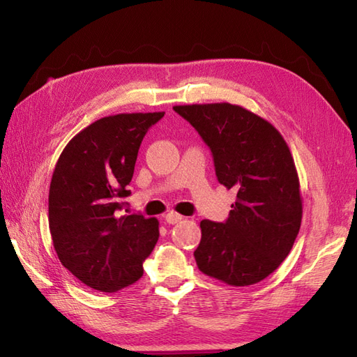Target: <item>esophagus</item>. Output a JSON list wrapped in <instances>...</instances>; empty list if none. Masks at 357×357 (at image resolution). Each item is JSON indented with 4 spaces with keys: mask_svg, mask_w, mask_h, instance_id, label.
Masks as SVG:
<instances>
[{
    "mask_svg": "<svg viewBox=\"0 0 357 357\" xmlns=\"http://www.w3.org/2000/svg\"><path fill=\"white\" fill-rule=\"evenodd\" d=\"M181 219H183V216L176 213V211H170V213L165 215V222L167 224H178Z\"/></svg>",
    "mask_w": 357,
    "mask_h": 357,
    "instance_id": "1",
    "label": "esophagus"
}]
</instances>
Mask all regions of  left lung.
Returning a JSON list of instances; mask_svg holds the SVG:
<instances>
[{"label":"left lung","instance_id":"left-lung-1","mask_svg":"<svg viewBox=\"0 0 357 357\" xmlns=\"http://www.w3.org/2000/svg\"><path fill=\"white\" fill-rule=\"evenodd\" d=\"M213 155L219 184L236 192L225 222L201 221L198 268L222 282H261L290 253L302 221L299 178L268 121L229 102L174 105Z\"/></svg>","mask_w":357,"mask_h":357}]
</instances>
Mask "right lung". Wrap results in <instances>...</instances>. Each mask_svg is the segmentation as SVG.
<instances>
[{"instance_id": "obj_1", "label": "right lung", "mask_w": 357, "mask_h": 357, "mask_svg": "<svg viewBox=\"0 0 357 357\" xmlns=\"http://www.w3.org/2000/svg\"><path fill=\"white\" fill-rule=\"evenodd\" d=\"M164 116L119 113L73 136L53 170L49 229L64 267L82 284L115 293L135 284L159 238L156 218L121 215L138 150Z\"/></svg>"}]
</instances>
